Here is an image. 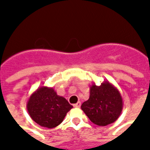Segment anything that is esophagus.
Masks as SVG:
<instances>
[{
  "label": "esophagus",
  "mask_w": 150,
  "mask_h": 150,
  "mask_svg": "<svg viewBox=\"0 0 150 150\" xmlns=\"http://www.w3.org/2000/svg\"><path fill=\"white\" fill-rule=\"evenodd\" d=\"M80 106H81V103L80 102H77L76 104H74V107L75 108H80Z\"/></svg>",
  "instance_id": "1"
}]
</instances>
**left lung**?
<instances>
[{
	"label": "left lung",
	"instance_id": "8db88e82",
	"mask_svg": "<svg viewBox=\"0 0 150 150\" xmlns=\"http://www.w3.org/2000/svg\"><path fill=\"white\" fill-rule=\"evenodd\" d=\"M81 109L91 122L106 126L119 118L123 109L122 96L118 89L108 81L90 87V96L83 102Z\"/></svg>",
	"mask_w": 150,
	"mask_h": 150
}]
</instances>
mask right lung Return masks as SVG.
Masks as SVG:
<instances>
[{"label":"right lung","mask_w":150,"mask_h":150,"mask_svg":"<svg viewBox=\"0 0 150 150\" xmlns=\"http://www.w3.org/2000/svg\"><path fill=\"white\" fill-rule=\"evenodd\" d=\"M26 108L34 122L53 129L62 122L73 106L65 98L57 95L53 88L40 87L30 96Z\"/></svg>","instance_id":"add662e5"}]
</instances>
